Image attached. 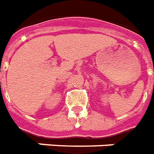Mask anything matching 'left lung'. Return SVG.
I'll return each mask as SVG.
<instances>
[{"instance_id": "1", "label": "left lung", "mask_w": 154, "mask_h": 154, "mask_svg": "<svg viewBox=\"0 0 154 154\" xmlns=\"http://www.w3.org/2000/svg\"><path fill=\"white\" fill-rule=\"evenodd\" d=\"M153 72H154V69H153Z\"/></svg>"}]
</instances>
